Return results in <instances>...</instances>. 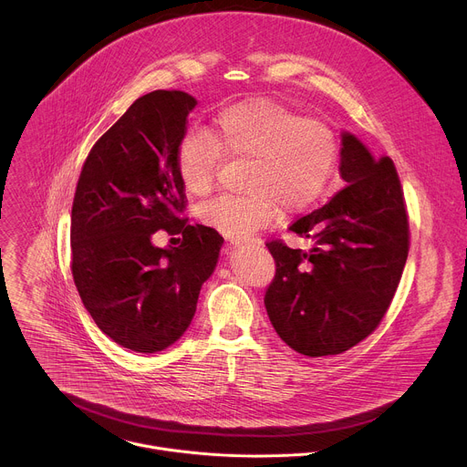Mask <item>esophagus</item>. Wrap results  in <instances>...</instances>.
<instances>
[{"mask_svg":"<svg viewBox=\"0 0 467 467\" xmlns=\"http://www.w3.org/2000/svg\"><path fill=\"white\" fill-rule=\"evenodd\" d=\"M256 244H258V242L254 240V242H245V244H242V245H256ZM234 245H240V242H238V244L234 242Z\"/></svg>","mask_w":467,"mask_h":467,"instance_id":"1","label":"esophagus"}]
</instances>
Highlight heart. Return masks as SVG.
<instances>
[{"label": "heart", "mask_w": 467, "mask_h": 467, "mask_svg": "<svg viewBox=\"0 0 467 467\" xmlns=\"http://www.w3.org/2000/svg\"><path fill=\"white\" fill-rule=\"evenodd\" d=\"M249 160L245 196H222L200 209L205 225L244 240L267 225L282 209L295 214L327 189L337 161V140L317 120H307L271 100H245L222 109L209 135L189 131L176 151L185 191L205 196L213 191L220 158Z\"/></svg>", "instance_id": "b5f03b06"}]
</instances>
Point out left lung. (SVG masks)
I'll use <instances>...</instances> for the list:
<instances>
[{
	"mask_svg": "<svg viewBox=\"0 0 467 467\" xmlns=\"http://www.w3.org/2000/svg\"><path fill=\"white\" fill-rule=\"evenodd\" d=\"M339 174L347 187L289 227L312 242L307 251L267 244L276 264L264 298L269 321L289 348L307 358L343 354L376 330L409 253L394 163L376 160L343 131Z\"/></svg>",
	"mask_w": 467,
	"mask_h": 467,
	"instance_id": "1",
	"label": "left lung"
}]
</instances>
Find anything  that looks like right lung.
<instances>
[{"label":"right lung","mask_w":467,"mask_h":467,"mask_svg":"<svg viewBox=\"0 0 467 467\" xmlns=\"http://www.w3.org/2000/svg\"><path fill=\"white\" fill-rule=\"evenodd\" d=\"M198 100L158 89L139 97L95 142L71 211V271L95 325L117 345L155 354L191 327L223 238L180 218L185 187L176 151ZM158 230L182 234L158 248Z\"/></svg>","instance_id":"obj_1"}]
</instances>
